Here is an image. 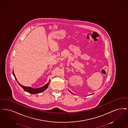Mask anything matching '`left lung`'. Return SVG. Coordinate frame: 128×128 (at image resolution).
Segmentation results:
<instances>
[{
    "mask_svg": "<svg viewBox=\"0 0 128 128\" xmlns=\"http://www.w3.org/2000/svg\"><path fill=\"white\" fill-rule=\"evenodd\" d=\"M69 91H70V90H69ZM70 92H71V93H72V94H73V93H72V92H70Z\"/></svg>",
    "mask_w": 128,
    "mask_h": 128,
    "instance_id": "1",
    "label": "left lung"
}]
</instances>
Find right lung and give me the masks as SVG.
Instances as JSON below:
<instances>
[{
    "mask_svg": "<svg viewBox=\"0 0 128 128\" xmlns=\"http://www.w3.org/2000/svg\"><path fill=\"white\" fill-rule=\"evenodd\" d=\"M13 75H14V76L15 77L16 80L18 82V83L20 84V86L21 87H22L24 90L26 92L30 93L31 94H36V93H41V92H43L44 91H45L46 89L48 88V85L50 84V82H48L47 84H46L45 85H44V86L41 87V88H31L30 87H25L24 86L22 85H21L18 82V81L17 80L16 78L15 75L14 73V72H13Z\"/></svg>",
    "mask_w": 128,
    "mask_h": 128,
    "instance_id": "obj_1",
    "label": "right lung"
}]
</instances>
